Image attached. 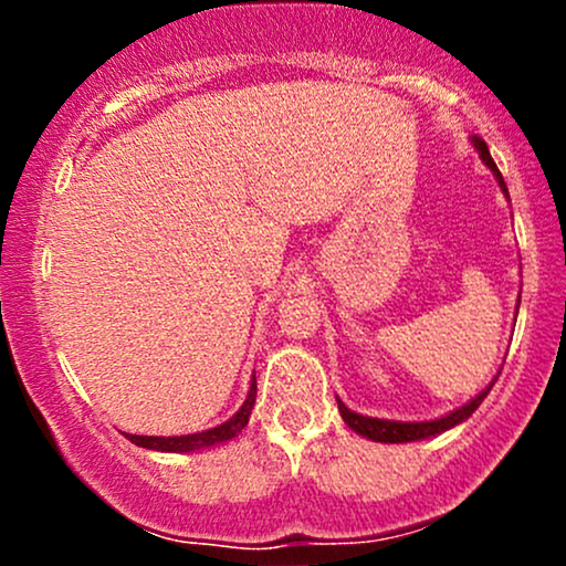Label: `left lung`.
I'll return each mask as SVG.
<instances>
[{
    "label": "left lung",
    "mask_w": 566,
    "mask_h": 566,
    "mask_svg": "<svg viewBox=\"0 0 566 566\" xmlns=\"http://www.w3.org/2000/svg\"><path fill=\"white\" fill-rule=\"evenodd\" d=\"M471 143H473V148H476V151H479V157H482L484 165L490 167L492 175H495L497 186L503 188V193H505V197H509V188H505L503 175H500L497 165L490 157V148H486V143L482 138H476V135H473ZM495 380H492L482 394H476L471 401H465L463 407L452 409V412L441 415V418H437V420H423V423H401V420L367 418V415H359V412H354V409H348L340 399H337V409H340V418L346 420V426L350 428V431L359 433V437H367V439H373V441H382V444H405V441H420V439L439 437V433L450 431V428L460 426V423H463V420H469L471 415L476 412V407L484 401V396L490 394V388L495 386Z\"/></svg>",
    "instance_id": "8db88e82"
}]
</instances>
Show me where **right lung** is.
I'll return each mask as SVG.
<instances>
[{
  "label": "right lung",
  "mask_w": 566,
  "mask_h": 566,
  "mask_svg": "<svg viewBox=\"0 0 566 566\" xmlns=\"http://www.w3.org/2000/svg\"><path fill=\"white\" fill-rule=\"evenodd\" d=\"M255 396H258V382H255V378H252L244 405L237 409V415L226 420V423H220L216 428H207V431L186 433V437H138V433H125V437L133 441V444L146 447V450H157V452L210 450V447L226 444V441H231L233 437H239V433H242V428L250 423L252 407H255Z\"/></svg>",
  "instance_id": "1"
}]
</instances>
